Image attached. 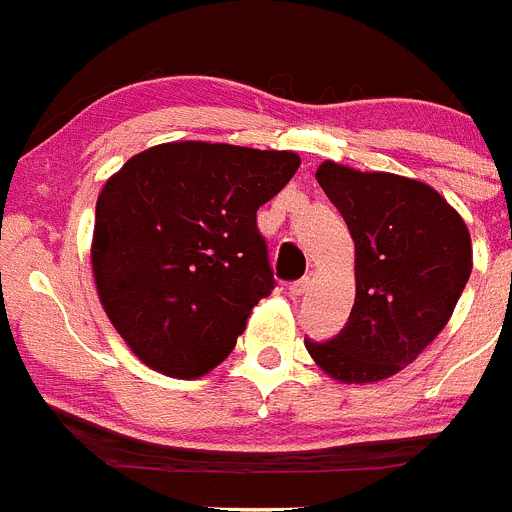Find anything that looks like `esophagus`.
Segmentation results:
<instances>
[{
  "label": "esophagus",
  "instance_id": "obj_1",
  "mask_svg": "<svg viewBox=\"0 0 512 512\" xmlns=\"http://www.w3.org/2000/svg\"><path fill=\"white\" fill-rule=\"evenodd\" d=\"M307 289H310V279H300V282H292L289 284V295L292 297H302L307 295Z\"/></svg>",
  "mask_w": 512,
  "mask_h": 512
}]
</instances>
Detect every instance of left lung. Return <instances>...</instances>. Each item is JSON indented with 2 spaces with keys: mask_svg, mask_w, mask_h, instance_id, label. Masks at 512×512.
<instances>
[{
  "mask_svg": "<svg viewBox=\"0 0 512 512\" xmlns=\"http://www.w3.org/2000/svg\"><path fill=\"white\" fill-rule=\"evenodd\" d=\"M315 176L354 238L356 300L336 338H305V348L338 382H379L446 328L472 274V238L459 212L418 179L336 161Z\"/></svg>",
  "mask_w": 512,
  "mask_h": 512,
  "instance_id": "8db88e82",
  "label": "left lung"
}]
</instances>
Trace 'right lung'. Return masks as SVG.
<instances>
[{
	"label": "right lung",
	"instance_id": "add662e5",
	"mask_svg": "<svg viewBox=\"0 0 512 512\" xmlns=\"http://www.w3.org/2000/svg\"><path fill=\"white\" fill-rule=\"evenodd\" d=\"M292 151L179 140L138 153L97 197L92 271L115 330L166 377L212 372L274 289L256 210L295 176Z\"/></svg>",
	"mask_w": 512,
	"mask_h": 512
}]
</instances>
